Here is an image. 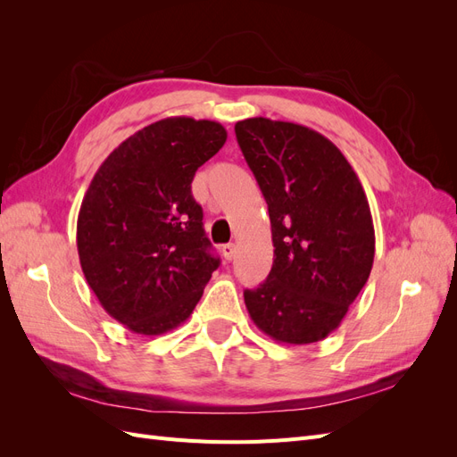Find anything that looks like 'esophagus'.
Returning a JSON list of instances; mask_svg holds the SVG:
<instances>
[{
	"label": "esophagus",
	"instance_id": "esophagus-1",
	"mask_svg": "<svg viewBox=\"0 0 457 457\" xmlns=\"http://www.w3.org/2000/svg\"><path fill=\"white\" fill-rule=\"evenodd\" d=\"M234 255H237V245H234V244H225L223 245V257H225V261H232Z\"/></svg>",
	"mask_w": 457,
	"mask_h": 457
}]
</instances>
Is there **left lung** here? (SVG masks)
I'll list each match as a JSON object with an SVG mask.
<instances>
[{"instance_id":"left-lung-1","label":"left lung","mask_w":457,"mask_h":457,"mask_svg":"<svg viewBox=\"0 0 457 457\" xmlns=\"http://www.w3.org/2000/svg\"><path fill=\"white\" fill-rule=\"evenodd\" d=\"M269 205L274 261L245 289L255 326L280 343L328 337L368 282L376 234L368 198L341 150L305 126L247 118L234 126Z\"/></svg>"}]
</instances>
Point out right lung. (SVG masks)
<instances>
[{
  "label": "right lung",
  "mask_w": 457,
  "mask_h": 457,
  "mask_svg": "<svg viewBox=\"0 0 457 457\" xmlns=\"http://www.w3.org/2000/svg\"><path fill=\"white\" fill-rule=\"evenodd\" d=\"M225 141L227 129L210 120L150 123L110 152L86 192L81 270L103 309L135 334L185 322L219 267L190 185Z\"/></svg>",
  "instance_id": "right-lung-1"
}]
</instances>
